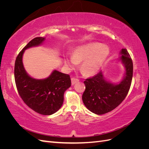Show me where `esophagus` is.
Listing matches in <instances>:
<instances>
[{"label":"esophagus","mask_w":149,"mask_h":149,"mask_svg":"<svg viewBox=\"0 0 149 149\" xmlns=\"http://www.w3.org/2000/svg\"><path fill=\"white\" fill-rule=\"evenodd\" d=\"M79 81V79L76 78H71V84L72 85L76 83Z\"/></svg>","instance_id":"34e87169"}]
</instances>
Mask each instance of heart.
<instances>
[{
    "instance_id": "obj_1",
    "label": "heart",
    "mask_w": 149,
    "mask_h": 149,
    "mask_svg": "<svg viewBox=\"0 0 149 149\" xmlns=\"http://www.w3.org/2000/svg\"><path fill=\"white\" fill-rule=\"evenodd\" d=\"M109 54V48L99 43H92L76 48L73 56L66 57L65 63L70 70L81 63L80 71L86 76H91L100 70Z\"/></svg>"
}]
</instances>
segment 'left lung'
Returning <instances> with one entry per match:
<instances>
[{
  "label": "left lung",
  "instance_id": "left-lung-1",
  "mask_svg": "<svg viewBox=\"0 0 149 149\" xmlns=\"http://www.w3.org/2000/svg\"><path fill=\"white\" fill-rule=\"evenodd\" d=\"M121 55L122 62L125 67V76L120 83L114 85L107 81L101 71L84 81L83 101L94 114L101 115L112 111L127 95L132 79L133 63L126 48L122 49Z\"/></svg>",
  "mask_w": 149,
  "mask_h": 149
}]
</instances>
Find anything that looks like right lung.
Masks as SVG:
<instances>
[{
  "label": "right lung",
  "instance_id": "obj_1",
  "mask_svg": "<svg viewBox=\"0 0 149 149\" xmlns=\"http://www.w3.org/2000/svg\"><path fill=\"white\" fill-rule=\"evenodd\" d=\"M44 40L36 37L20 52L15 62L14 77L18 93L25 104L37 113L51 115L63 103L65 91L71 83L70 75L55 70L46 79H35L26 74L22 63L25 49L38 45Z\"/></svg>",
  "mask_w": 149,
  "mask_h": 149
}]
</instances>
